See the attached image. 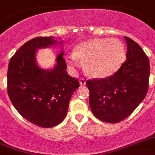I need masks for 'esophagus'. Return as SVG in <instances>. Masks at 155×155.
Listing matches in <instances>:
<instances>
[{
	"instance_id": "1",
	"label": "esophagus",
	"mask_w": 155,
	"mask_h": 155,
	"mask_svg": "<svg viewBox=\"0 0 155 155\" xmlns=\"http://www.w3.org/2000/svg\"><path fill=\"white\" fill-rule=\"evenodd\" d=\"M79 82H80L81 85H84V84H86V81H85V80L84 78H81L79 80Z\"/></svg>"
}]
</instances>
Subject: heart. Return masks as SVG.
<instances>
[{
    "mask_svg": "<svg viewBox=\"0 0 155 155\" xmlns=\"http://www.w3.org/2000/svg\"><path fill=\"white\" fill-rule=\"evenodd\" d=\"M66 61L71 68L78 67L84 62V71L90 77L104 78L117 72L125 59V50L116 38H95L81 42L75 52L67 54Z\"/></svg>",
    "mask_w": 155,
    "mask_h": 155,
    "instance_id": "obj_1",
    "label": "heart"
}]
</instances>
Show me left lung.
Here are the masks:
<instances>
[{"label": "left lung", "instance_id": "obj_1", "mask_svg": "<svg viewBox=\"0 0 155 155\" xmlns=\"http://www.w3.org/2000/svg\"><path fill=\"white\" fill-rule=\"evenodd\" d=\"M126 60L114 74L88 80L89 105L100 121L117 123L129 117L144 100L149 87L150 63L137 42L125 37Z\"/></svg>", "mask_w": 155, "mask_h": 155}]
</instances>
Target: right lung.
<instances>
[{
  "instance_id": "1",
  "label": "right lung",
  "mask_w": 155,
  "mask_h": 155,
  "mask_svg": "<svg viewBox=\"0 0 155 155\" xmlns=\"http://www.w3.org/2000/svg\"><path fill=\"white\" fill-rule=\"evenodd\" d=\"M55 43L52 37L30 40L11 58L8 70L7 89L12 104L25 119L41 128L54 127L63 121L71 96L80 86L78 79L66 71L63 51L57 55L52 70H43L37 64V49Z\"/></svg>"
}]
</instances>
